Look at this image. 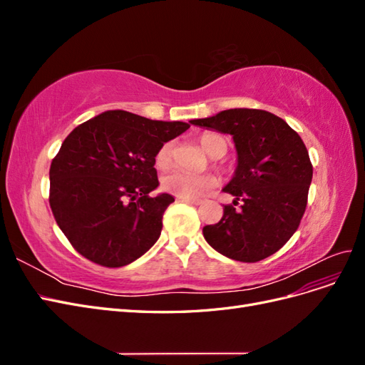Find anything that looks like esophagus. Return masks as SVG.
Returning <instances> with one entry per match:
<instances>
[{"mask_svg":"<svg viewBox=\"0 0 365 365\" xmlns=\"http://www.w3.org/2000/svg\"><path fill=\"white\" fill-rule=\"evenodd\" d=\"M176 200L181 201V202H185V204H192V205H200L201 204L200 200H190V197H181V196H178V197H176Z\"/></svg>","mask_w":365,"mask_h":365,"instance_id":"34e87169","label":"esophagus"}]
</instances>
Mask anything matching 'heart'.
<instances>
[{
    "instance_id": "b5f03b06",
    "label": "heart",
    "mask_w": 365,
    "mask_h": 365,
    "mask_svg": "<svg viewBox=\"0 0 365 365\" xmlns=\"http://www.w3.org/2000/svg\"><path fill=\"white\" fill-rule=\"evenodd\" d=\"M200 145L205 153H208L212 158H220L225 155L228 149V143L222 135L217 134H205L200 138ZM173 158V145L164 143L160 148L155 157V164L158 169H168L170 168ZM163 187L172 195L181 196V197H190L196 200L207 192H210L216 185L215 176L204 175V176H195L182 170H173L168 175L163 176Z\"/></svg>"
}]
</instances>
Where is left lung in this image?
<instances>
[{"mask_svg": "<svg viewBox=\"0 0 365 365\" xmlns=\"http://www.w3.org/2000/svg\"><path fill=\"white\" fill-rule=\"evenodd\" d=\"M192 125L233 137L237 165L224 192L240 210L224 207V216L202 233L222 256L259 262L279 251L304 215L312 164L300 135L277 115L262 109L235 108Z\"/></svg>", "mask_w": 365, "mask_h": 365, "instance_id": "obj_1", "label": "left lung"}]
</instances>
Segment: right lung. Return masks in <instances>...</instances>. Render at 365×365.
<instances>
[{"label":"right lung","instance_id":"obj_1","mask_svg":"<svg viewBox=\"0 0 365 365\" xmlns=\"http://www.w3.org/2000/svg\"><path fill=\"white\" fill-rule=\"evenodd\" d=\"M189 128L115 109L70 132L51 161L50 207L77 252L118 268L153 247L175 201L169 193L149 196L160 185L157 152Z\"/></svg>","mask_w":365,"mask_h":365}]
</instances>
